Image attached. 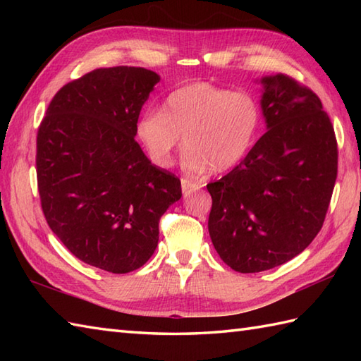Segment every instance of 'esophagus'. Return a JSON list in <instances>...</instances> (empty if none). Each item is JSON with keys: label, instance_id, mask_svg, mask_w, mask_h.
I'll return each instance as SVG.
<instances>
[{"label": "esophagus", "instance_id": "obj_1", "mask_svg": "<svg viewBox=\"0 0 361 361\" xmlns=\"http://www.w3.org/2000/svg\"><path fill=\"white\" fill-rule=\"evenodd\" d=\"M202 186L197 185V183H194V181H189L188 178H181V190H183V195H185V197L195 192V190H198Z\"/></svg>", "mask_w": 361, "mask_h": 361}]
</instances>
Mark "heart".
<instances>
[{
	"label": "heart",
	"instance_id": "1",
	"mask_svg": "<svg viewBox=\"0 0 361 361\" xmlns=\"http://www.w3.org/2000/svg\"><path fill=\"white\" fill-rule=\"evenodd\" d=\"M260 126V105L247 91L209 82H190L172 90L163 110H145L136 136L158 167L172 164L181 136V166L189 175L225 172L247 157Z\"/></svg>",
	"mask_w": 361,
	"mask_h": 361
}]
</instances>
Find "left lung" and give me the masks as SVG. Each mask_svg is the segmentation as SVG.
<instances>
[{
	"instance_id": "obj_1",
	"label": "left lung",
	"mask_w": 361,
	"mask_h": 361,
	"mask_svg": "<svg viewBox=\"0 0 361 361\" xmlns=\"http://www.w3.org/2000/svg\"><path fill=\"white\" fill-rule=\"evenodd\" d=\"M260 83L267 132L239 166L206 186L212 245L239 273L270 270L309 247L338 172L335 132L319 97L286 74Z\"/></svg>"
}]
</instances>
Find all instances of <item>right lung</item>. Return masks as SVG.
Returning a JSON list of instances; mask_svg holds the SVG:
<instances>
[{"instance_id":"obj_1","label":"right lung","mask_w":361,"mask_h":361,"mask_svg":"<svg viewBox=\"0 0 361 361\" xmlns=\"http://www.w3.org/2000/svg\"><path fill=\"white\" fill-rule=\"evenodd\" d=\"M159 75L99 68L57 91L37 133V183L52 233L82 262L110 273L142 267L181 183L150 163L136 122Z\"/></svg>"}]
</instances>
